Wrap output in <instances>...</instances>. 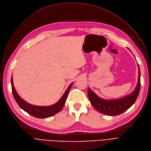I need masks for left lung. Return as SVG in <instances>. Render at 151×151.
I'll return each mask as SVG.
<instances>
[{
	"label": "left lung",
	"mask_w": 151,
	"mask_h": 151,
	"mask_svg": "<svg viewBox=\"0 0 151 151\" xmlns=\"http://www.w3.org/2000/svg\"><path fill=\"white\" fill-rule=\"evenodd\" d=\"M140 77L141 72L139 68L138 82L135 90L129 95L118 100H105L101 99L88 88V96L90 103L96 110L106 115L116 116L123 113L134 104L137 98L141 87Z\"/></svg>",
	"instance_id": "left-lung-1"
}]
</instances>
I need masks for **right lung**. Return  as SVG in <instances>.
<instances>
[{
  "mask_svg": "<svg viewBox=\"0 0 151 151\" xmlns=\"http://www.w3.org/2000/svg\"><path fill=\"white\" fill-rule=\"evenodd\" d=\"M11 84L12 90L14 97L18 105H19V106L22 109H23L24 111L29 114L30 115H32L34 117L38 118H46L55 115V114L58 113L63 109V108L65 104L66 99H67L68 95L69 93V90L72 87L73 83H71L70 84L68 88L66 90V91L65 92L61 99H60L56 104L48 106H36L29 104L25 101H24L17 93L14 86L12 77L11 78Z\"/></svg>",
  "mask_w": 151,
  "mask_h": 151,
  "instance_id": "1",
  "label": "right lung"
}]
</instances>
